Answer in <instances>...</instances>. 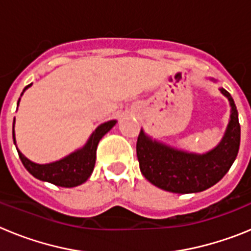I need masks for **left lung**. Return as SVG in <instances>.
I'll return each mask as SVG.
<instances>
[{"label":"left lung","instance_id":"8db88e82","mask_svg":"<svg viewBox=\"0 0 251 251\" xmlns=\"http://www.w3.org/2000/svg\"><path fill=\"white\" fill-rule=\"evenodd\" d=\"M231 105V117L220 145L206 154L181 152L139 132L137 158L142 175L152 185L175 194L200 192L217 183L230 170L240 146V123L234 99L221 88Z\"/></svg>","mask_w":251,"mask_h":251}]
</instances>
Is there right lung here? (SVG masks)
I'll return each instance as SVG.
<instances>
[{
  "label": "right lung",
  "instance_id": "1",
  "mask_svg": "<svg viewBox=\"0 0 251 251\" xmlns=\"http://www.w3.org/2000/svg\"><path fill=\"white\" fill-rule=\"evenodd\" d=\"M31 84H28L25 89H27ZM24 89V90H25ZM19 104V103H17ZM115 124V121H109L106 123L100 124L95 132L93 133L88 143L83 150L74 152L73 154L68 156L66 158L60 159V161L49 163V165H37L26 158L20 151L19 157L21 159L22 165L25 166L26 170L36 178L41 181H46L52 185L60 186V187H75L77 185H81L89 178L92 175L93 168L95 165V152H97V146L101 137L106 132H109L112 127ZM13 143L15 142V132L12 130Z\"/></svg>",
  "mask_w": 251,
  "mask_h": 251
}]
</instances>
